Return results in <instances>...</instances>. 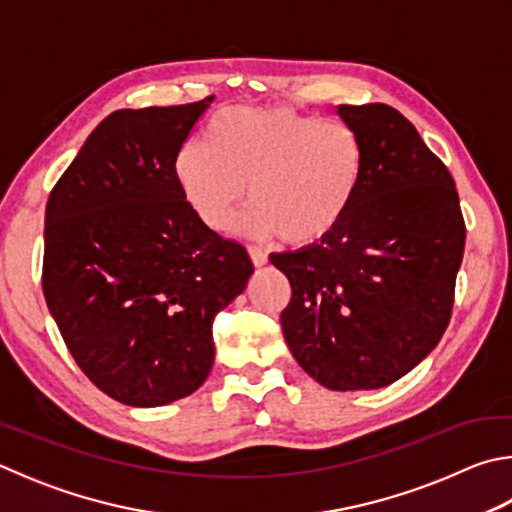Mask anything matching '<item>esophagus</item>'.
<instances>
[{
    "mask_svg": "<svg viewBox=\"0 0 512 512\" xmlns=\"http://www.w3.org/2000/svg\"><path fill=\"white\" fill-rule=\"evenodd\" d=\"M248 255L253 259L255 266H264L268 262V255L259 246H248Z\"/></svg>",
    "mask_w": 512,
    "mask_h": 512,
    "instance_id": "34e87169",
    "label": "esophagus"
}]
</instances>
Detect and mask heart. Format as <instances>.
<instances>
[{"label": "heart", "mask_w": 512, "mask_h": 512, "mask_svg": "<svg viewBox=\"0 0 512 512\" xmlns=\"http://www.w3.org/2000/svg\"><path fill=\"white\" fill-rule=\"evenodd\" d=\"M365 154L351 127L286 107L228 109L206 143H188L174 161L176 183L197 217L228 230L246 201L244 228L313 244L336 228L356 199Z\"/></svg>", "instance_id": "obj_1"}]
</instances>
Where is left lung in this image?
Wrapping results in <instances>:
<instances>
[{"label": "left lung", "instance_id": "8db88e82", "mask_svg": "<svg viewBox=\"0 0 512 512\" xmlns=\"http://www.w3.org/2000/svg\"><path fill=\"white\" fill-rule=\"evenodd\" d=\"M365 154L360 188L327 237L271 262L291 282L282 333L295 360L338 392L412 371L448 329L466 246L459 192L401 111L340 105Z\"/></svg>", "mask_w": 512, "mask_h": 512}]
</instances>
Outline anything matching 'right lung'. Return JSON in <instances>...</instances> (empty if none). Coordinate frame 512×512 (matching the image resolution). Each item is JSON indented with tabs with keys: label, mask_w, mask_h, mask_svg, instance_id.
<instances>
[{
	"label": "right lung",
	"mask_w": 512,
	"mask_h": 512,
	"mask_svg": "<svg viewBox=\"0 0 512 512\" xmlns=\"http://www.w3.org/2000/svg\"><path fill=\"white\" fill-rule=\"evenodd\" d=\"M212 100L114 111L46 201V306L85 376L132 407L203 385L212 322L253 275L246 248L203 224L174 176Z\"/></svg>",
	"instance_id": "obj_1"
}]
</instances>
